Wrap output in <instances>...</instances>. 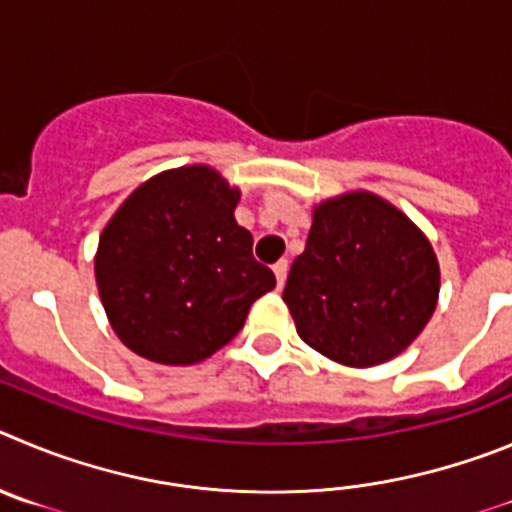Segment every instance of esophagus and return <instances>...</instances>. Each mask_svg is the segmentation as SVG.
Listing matches in <instances>:
<instances>
[{
	"label": "esophagus",
	"mask_w": 512,
	"mask_h": 512,
	"mask_svg": "<svg viewBox=\"0 0 512 512\" xmlns=\"http://www.w3.org/2000/svg\"><path fill=\"white\" fill-rule=\"evenodd\" d=\"M273 273H275V280H278V288H283L285 278H288V260H278V262H275Z\"/></svg>",
	"instance_id": "esophagus-1"
}]
</instances>
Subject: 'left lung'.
Segmentation results:
<instances>
[{"label": "left lung", "instance_id": "obj_1", "mask_svg": "<svg viewBox=\"0 0 512 512\" xmlns=\"http://www.w3.org/2000/svg\"><path fill=\"white\" fill-rule=\"evenodd\" d=\"M439 285L426 234L377 193L349 191L313 206L283 301L308 347L339 365L375 367L411 347Z\"/></svg>", "mask_w": 512, "mask_h": 512}]
</instances>
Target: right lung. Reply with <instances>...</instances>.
I'll list each match as a JSON object with an SVG mask.
<instances>
[{
    "instance_id": "right-lung-1",
    "label": "right lung",
    "mask_w": 512,
    "mask_h": 512,
    "mask_svg": "<svg viewBox=\"0 0 512 512\" xmlns=\"http://www.w3.org/2000/svg\"><path fill=\"white\" fill-rule=\"evenodd\" d=\"M239 188L211 165L147 178L99 237L94 275L114 334L158 365H196L232 342L275 288L239 227Z\"/></svg>"
}]
</instances>
